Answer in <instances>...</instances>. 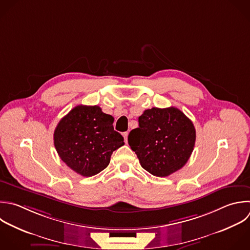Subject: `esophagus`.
<instances>
[{
  "mask_svg": "<svg viewBox=\"0 0 250 250\" xmlns=\"http://www.w3.org/2000/svg\"><path fill=\"white\" fill-rule=\"evenodd\" d=\"M128 135H129L128 132H124V133H123V137H124L125 143H128Z\"/></svg>",
  "mask_w": 250,
  "mask_h": 250,
  "instance_id": "34e87169",
  "label": "esophagus"
}]
</instances>
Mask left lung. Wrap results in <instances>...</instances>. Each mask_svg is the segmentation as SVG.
Returning <instances> with one entry per match:
<instances>
[{
    "mask_svg": "<svg viewBox=\"0 0 250 250\" xmlns=\"http://www.w3.org/2000/svg\"><path fill=\"white\" fill-rule=\"evenodd\" d=\"M128 143L142 167L156 177H167L188 160L195 143L192 122L178 108L152 107L139 117Z\"/></svg>",
    "mask_w": 250,
    "mask_h": 250,
    "instance_id": "left-lung-1",
    "label": "left lung"
}]
</instances>
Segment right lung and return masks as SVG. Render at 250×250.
Wrapping results in <instances>:
<instances>
[{"label": "right lung", "instance_id": "obj_1", "mask_svg": "<svg viewBox=\"0 0 250 250\" xmlns=\"http://www.w3.org/2000/svg\"><path fill=\"white\" fill-rule=\"evenodd\" d=\"M114 118L98 105H77L59 122L54 144L62 160L84 177L107 167L112 152L124 145L113 128Z\"/></svg>", "mask_w": 250, "mask_h": 250}]
</instances>
